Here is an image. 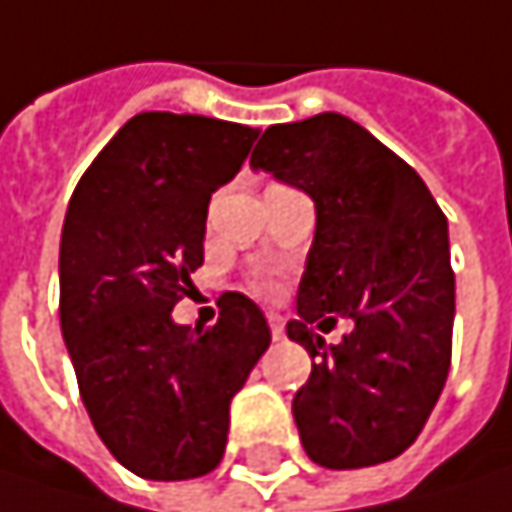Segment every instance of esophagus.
Returning a JSON list of instances; mask_svg holds the SVG:
<instances>
[{
    "mask_svg": "<svg viewBox=\"0 0 512 512\" xmlns=\"http://www.w3.org/2000/svg\"><path fill=\"white\" fill-rule=\"evenodd\" d=\"M266 319H269V328H272V340H275V343H281V340H284V319H281V313L269 310V313H266Z\"/></svg>",
    "mask_w": 512,
    "mask_h": 512,
    "instance_id": "obj_1",
    "label": "esophagus"
}]
</instances>
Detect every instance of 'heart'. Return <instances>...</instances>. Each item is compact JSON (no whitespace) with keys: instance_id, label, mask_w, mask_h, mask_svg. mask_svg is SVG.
Instances as JSON below:
<instances>
[{"instance_id":"obj_1","label":"heart","mask_w":512,"mask_h":512,"mask_svg":"<svg viewBox=\"0 0 512 512\" xmlns=\"http://www.w3.org/2000/svg\"><path fill=\"white\" fill-rule=\"evenodd\" d=\"M255 290L260 296H275L278 293V281L275 278H260L255 284Z\"/></svg>"}]
</instances>
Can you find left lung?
I'll list each match as a JSON object with an SVG mask.
<instances>
[{"label": "left lung", "mask_w": 512, "mask_h": 512, "mask_svg": "<svg viewBox=\"0 0 512 512\" xmlns=\"http://www.w3.org/2000/svg\"><path fill=\"white\" fill-rule=\"evenodd\" d=\"M252 166L316 205L299 319L287 322V337L319 357L293 398L304 451L325 469L387 463L425 428L451 366L445 213L413 166L334 111L269 125ZM337 315L355 328L325 347L315 329Z\"/></svg>", "instance_id": "obj_1"}]
</instances>
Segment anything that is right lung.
<instances>
[{
	"label": "right lung",
	"mask_w": 512,
	"mask_h": 512,
	"mask_svg": "<svg viewBox=\"0 0 512 512\" xmlns=\"http://www.w3.org/2000/svg\"><path fill=\"white\" fill-rule=\"evenodd\" d=\"M257 128L146 111L81 175L61 231V334L99 440L149 481H190L225 454L231 398L269 325L225 293L208 331L172 322L205 263L210 196L228 184Z\"/></svg>",
	"instance_id": "1"
}]
</instances>
